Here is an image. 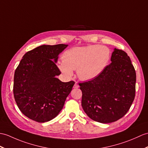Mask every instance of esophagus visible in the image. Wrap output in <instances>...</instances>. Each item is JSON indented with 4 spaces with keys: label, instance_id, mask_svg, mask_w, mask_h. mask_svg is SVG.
<instances>
[{
    "label": "esophagus",
    "instance_id": "esophagus-1",
    "mask_svg": "<svg viewBox=\"0 0 148 148\" xmlns=\"http://www.w3.org/2000/svg\"><path fill=\"white\" fill-rule=\"evenodd\" d=\"M79 87V85L77 83V82H75V83L74 85V88H78Z\"/></svg>",
    "mask_w": 148,
    "mask_h": 148
}]
</instances>
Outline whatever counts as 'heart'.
Wrapping results in <instances>:
<instances>
[{
  "mask_svg": "<svg viewBox=\"0 0 148 148\" xmlns=\"http://www.w3.org/2000/svg\"><path fill=\"white\" fill-rule=\"evenodd\" d=\"M110 58V51L104 45H88L72 48L64 51L62 60L58 62L60 71L66 76L73 75L77 71L82 81L93 79L100 74Z\"/></svg>",
  "mask_w": 148,
  "mask_h": 148,
  "instance_id": "obj_1",
  "label": "heart"
}]
</instances>
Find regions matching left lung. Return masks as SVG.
<instances>
[{
    "instance_id": "1",
    "label": "left lung",
    "mask_w": 148,
    "mask_h": 148,
    "mask_svg": "<svg viewBox=\"0 0 148 148\" xmlns=\"http://www.w3.org/2000/svg\"><path fill=\"white\" fill-rule=\"evenodd\" d=\"M111 61L98 76L79 83L84 112L103 123L123 117L135 98L136 74L130 57L124 51L115 49Z\"/></svg>"
}]
</instances>
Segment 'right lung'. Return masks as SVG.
I'll use <instances>...</instances> for the list:
<instances>
[{
	"label": "right lung",
	"instance_id": "obj_1",
	"mask_svg": "<svg viewBox=\"0 0 148 148\" xmlns=\"http://www.w3.org/2000/svg\"><path fill=\"white\" fill-rule=\"evenodd\" d=\"M67 45L38 47L26 52L16 68L13 92L19 109L38 122L54 119L62 109L74 81L62 82L56 65L58 56Z\"/></svg>",
	"mask_w": 148,
	"mask_h": 148
}]
</instances>
